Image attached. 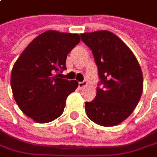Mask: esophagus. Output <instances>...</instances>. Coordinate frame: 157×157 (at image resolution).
Listing matches in <instances>:
<instances>
[{"mask_svg":"<svg viewBox=\"0 0 157 157\" xmlns=\"http://www.w3.org/2000/svg\"><path fill=\"white\" fill-rule=\"evenodd\" d=\"M86 85H87V82H86V81L78 82V87H79V89H83V88L85 87Z\"/></svg>","mask_w":157,"mask_h":157,"instance_id":"1","label":"esophagus"}]
</instances>
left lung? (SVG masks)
Here are the masks:
<instances>
[{
  "label": "left lung",
  "instance_id": "8db88e82",
  "mask_svg": "<svg viewBox=\"0 0 157 157\" xmlns=\"http://www.w3.org/2000/svg\"><path fill=\"white\" fill-rule=\"evenodd\" d=\"M80 36L92 52L100 78L95 99L85 102L86 114L100 126H116L133 112L140 100V66L130 48L110 31L83 33Z\"/></svg>",
  "mask_w": 157,
  "mask_h": 157
}]
</instances>
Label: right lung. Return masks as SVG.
Wrapping results in <instances>:
<instances>
[{"mask_svg": "<svg viewBox=\"0 0 157 157\" xmlns=\"http://www.w3.org/2000/svg\"><path fill=\"white\" fill-rule=\"evenodd\" d=\"M79 41L78 34L45 31L16 60L11 73L13 95L23 113L35 121L48 123L60 117L67 97L77 89L76 80L56 73L67 69V56Z\"/></svg>", "mask_w": 157, "mask_h": 157, "instance_id": "right-lung-1", "label": "right lung"}]
</instances>
